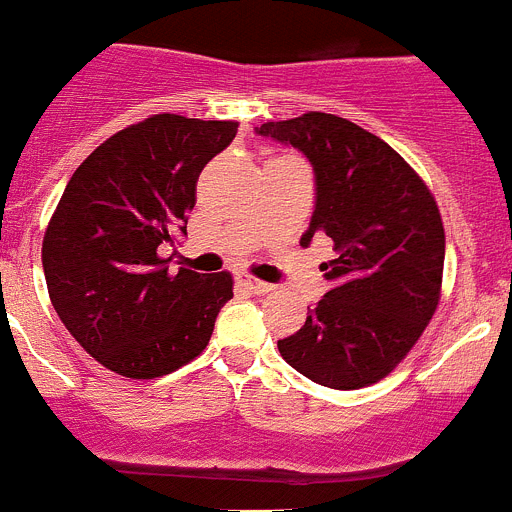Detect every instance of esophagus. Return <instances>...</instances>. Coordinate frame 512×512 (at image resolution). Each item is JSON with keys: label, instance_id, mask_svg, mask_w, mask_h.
I'll use <instances>...</instances> for the list:
<instances>
[{"label": "esophagus", "instance_id": "1", "mask_svg": "<svg viewBox=\"0 0 512 512\" xmlns=\"http://www.w3.org/2000/svg\"><path fill=\"white\" fill-rule=\"evenodd\" d=\"M235 282L241 284L243 289H248V292H253V295H266V292H271V284L261 282V279L248 277V274H238V277H235Z\"/></svg>", "mask_w": 512, "mask_h": 512}]
</instances>
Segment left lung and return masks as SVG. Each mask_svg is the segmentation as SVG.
<instances>
[{
    "label": "left lung",
    "instance_id": "left-lung-1",
    "mask_svg": "<svg viewBox=\"0 0 512 512\" xmlns=\"http://www.w3.org/2000/svg\"><path fill=\"white\" fill-rule=\"evenodd\" d=\"M315 174V210L300 243L330 238V289L297 333L277 343L292 369L333 390H359L395 369L433 318L443 274L436 200L405 158L369 130L325 112L264 122Z\"/></svg>",
    "mask_w": 512,
    "mask_h": 512
}]
</instances>
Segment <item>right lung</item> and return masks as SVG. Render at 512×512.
<instances>
[{
  "label": "right lung",
  "mask_w": 512,
  "mask_h": 512,
  "mask_svg": "<svg viewBox=\"0 0 512 512\" xmlns=\"http://www.w3.org/2000/svg\"><path fill=\"white\" fill-rule=\"evenodd\" d=\"M238 122L153 115L107 138L74 171L43 238L48 295L79 346L122 377L153 379L202 354L230 274L171 271L197 179Z\"/></svg>",
  "instance_id": "obj_1"
}]
</instances>
